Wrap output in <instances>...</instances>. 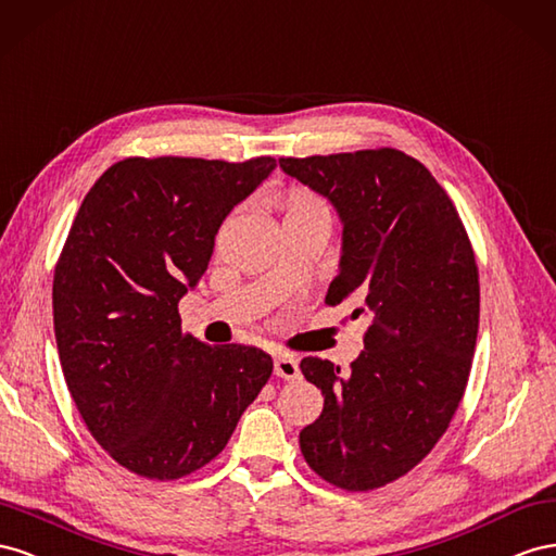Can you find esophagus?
<instances>
[{"label": "esophagus", "instance_id": "1", "mask_svg": "<svg viewBox=\"0 0 556 556\" xmlns=\"http://www.w3.org/2000/svg\"><path fill=\"white\" fill-rule=\"evenodd\" d=\"M275 375L283 377V379H295L300 375L298 361L293 356H289V354L275 356Z\"/></svg>", "mask_w": 556, "mask_h": 556}]
</instances>
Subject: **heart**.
<instances>
[{"instance_id": "b5f03b06", "label": "heart", "mask_w": 556, "mask_h": 556, "mask_svg": "<svg viewBox=\"0 0 556 556\" xmlns=\"http://www.w3.org/2000/svg\"><path fill=\"white\" fill-rule=\"evenodd\" d=\"M309 207H324V202L312 193H305V190H303V193H295L291 198L289 210H309Z\"/></svg>"}]
</instances>
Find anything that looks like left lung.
I'll return each instance as SVG.
<instances>
[{"instance_id":"obj_1","label":"left lung","mask_w":556,"mask_h":556,"mask_svg":"<svg viewBox=\"0 0 556 556\" xmlns=\"http://www.w3.org/2000/svg\"><path fill=\"white\" fill-rule=\"evenodd\" d=\"M342 220L340 273L326 303L354 298L368 316L346 375L303 358L324 412L300 431L309 468L346 491L384 486L415 468L464 399L480 324V279L450 195L395 149L281 157Z\"/></svg>"}]
</instances>
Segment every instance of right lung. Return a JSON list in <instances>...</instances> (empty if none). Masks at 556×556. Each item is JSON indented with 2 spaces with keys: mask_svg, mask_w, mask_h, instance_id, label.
Returning <instances> with one entry per match:
<instances>
[{
  "mask_svg": "<svg viewBox=\"0 0 556 556\" xmlns=\"http://www.w3.org/2000/svg\"><path fill=\"white\" fill-rule=\"evenodd\" d=\"M275 157H125L88 190L53 279L58 354L72 399L114 462L149 480L210 464L273 375L256 346L181 332L226 216Z\"/></svg>",
  "mask_w": 556,
  "mask_h": 556,
  "instance_id": "add662e5",
  "label": "right lung"
}]
</instances>
